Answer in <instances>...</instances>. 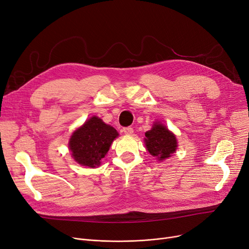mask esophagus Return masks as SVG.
Returning <instances> with one entry per match:
<instances>
[{
	"instance_id": "1",
	"label": "esophagus",
	"mask_w": 249,
	"mask_h": 249,
	"mask_svg": "<svg viewBox=\"0 0 249 249\" xmlns=\"http://www.w3.org/2000/svg\"><path fill=\"white\" fill-rule=\"evenodd\" d=\"M123 132L127 135H131V134H133V128L132 127H124Z\"/></svg>"
}]
</instances>
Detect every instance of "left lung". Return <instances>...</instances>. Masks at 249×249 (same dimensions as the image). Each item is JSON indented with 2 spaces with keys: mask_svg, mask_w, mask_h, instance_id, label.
<instances>
[{
  "mask_svg": "<svg viewBox=\"0 0 249 249\" xmlns=\"http://www.w3.org/2000/svg\"><path fill=\"white\" fill-rule=\"evenodd\" d=\"M145 145L149 153L160 160L169 158L177 149L176 136L165 126L155 123L145 133Z\"/></svg>",
  "mask_w": 249,
  "mask_h": 249,
  "instance_id": "1",
  "label": "left lung"
}]
</instances>
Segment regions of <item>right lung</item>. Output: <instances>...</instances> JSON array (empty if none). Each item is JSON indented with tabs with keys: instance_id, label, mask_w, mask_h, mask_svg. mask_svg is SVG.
<instances>
[{
	"instance_id": "1",
	"label": "right lung",
	"mask_w": 249,
	"mask_h": 249,
	"mask_svg": "<svg viewBox=\"0 0 249 249\" xmlns=\"http://www.w3.org/2000/svg\"><path fill=\"white\" fill-rule=\"evenodd\" d=\"M119 135L116 129L105 124L94 116L73 132L70 140V149L76 162L96 167L109 151L113 140Z\"/></svg>"
}]
</instances>
